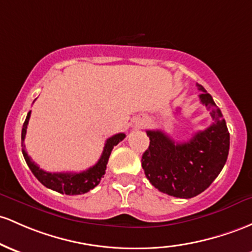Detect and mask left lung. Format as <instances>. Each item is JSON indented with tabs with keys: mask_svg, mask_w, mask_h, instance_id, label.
Masks as SVG:
<instances>
[{
	"mask_svg": "<svg viewBox=\"0 0 252 252\" xmlns=\"http://www.w3.org/2000/svg\"><path fill=\"white\" fill-rule=\"evenodd\" d=\"M200 100L207 106L213 123L187 142H175L161 130H147L149 147L142 156L145 175L159 191L173 197L197 196L219 176L227 160L229 132L222 113L203 86Z\"/></svg>",
	"mask_w": 252,
	"mask_h": 252,
	"instance_id": "left-lung-1",
	"label": "left lung"
}]
</instances>
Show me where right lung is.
I'll return each mask as SVG.
<instances>
[{
    "mask_svg": "<svg viewBox=\"0 0 252 252\" xmlns=\"http://www.w3.org/2000/svg\"><path fill=\"white\" fill-rule=\"evenodd\" d=\"M30 117H31V111L27 113L26 120L24 122L23 131H21V146H23V156L26 160V164L29 165L30 170L34 175L35 178L40 182L44 187L49 188V189L54 190V191L65 193V195H81L90 191L91 189L95 188L100 182L101 177L105 175V170H106L107 161H109L110 154H111L112 148L117 146L122 140L126 137V134L120 132L113 136L109 137L105 142L104 151L101 153L100 159L98 160L95 165L90 167L88 170L82 171V172H46V171L41 170L35 164L34 161L29 157V154L25 151V136H26L27 124H29Z\"/></svg>",
    "mask_w": 252,
    "mask_h": 252,
    "instance_id": "right-lung-1",
    "label": "right lung"
}]
</instances>
